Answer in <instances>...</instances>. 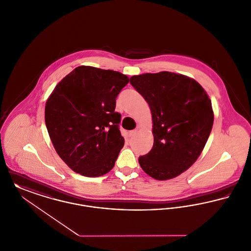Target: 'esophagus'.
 Returning a JSON list of instances; mask_svg holds the SVG:
<instances>
[{
	"label": "esophagus",
	"mask_w": 251,
	"mask_h": 251,
	"mask_svg": "<svg viewBox=\"0 0 251 251\" xmlns=\"http://www.w3.org/2000/svg\"><path fill=\"white\" fill-rule=\"evenodd\" d=\"M136 133H137V130H134V131L130 132L129 135H130V137H133V136H135V135H136Z\"/></svg>",
	"instance_id": "obj_1"
}]
</instances>
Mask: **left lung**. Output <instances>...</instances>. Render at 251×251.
<instances>
[{"label":"left lung","mask_w":251,"mask_h":251,"mask_svg":"<svg viewBox=\"0 0 251 251\" xmlns=\"http://www.w3.org/2000/svg\"><path fill=\"white\" fill-rule=\"evenodd\" d=\"M130 83L147 101L152 118L153 145L138 158L140 167L156 180L180 176L197 160L212 129L206 91L192 77L167 71L133 75Z\"/></svg>","instance_id":"left-lung-1"}]
</instances>
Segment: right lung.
I'll return each mask as SVG.
<instances>
[{
  "label": "right lung",
  "instance_id": "1",
  "mask_svg": "<svg viewBox=\"0 0 251 251\" xmlns=\"http://www.w3.org/2000/svg\"><path fill=\"white\" fill-rule=\"evenodd\" d=\"M129 77L81 65L64 76L45 104V124L59 157L75 173L101 176L124 146L116 99Z\"/></svg>",
  "mask_w": 251,
  "mask_h": 251
}]
</instances>
